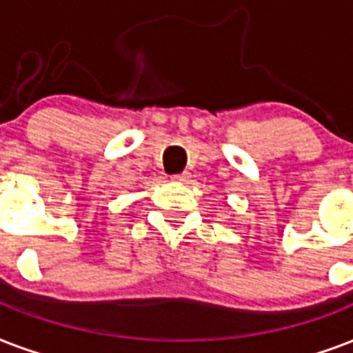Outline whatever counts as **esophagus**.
Here are the masks:
<instances>
[{
	"instance_id": "esophagus-1",
	"label": "esophagus",
	"mask_w": 353,
	"mask_h": 353,
	"mask_svg": "<svg viewBox=\"0 0 353 353\" xmlns=\"http://www.w3.org/2000/svg\"><path fill=\"white\" fill-rule=\"evenodd\" d=\"M188 176H190V173H185V171H182V173L173 174V176H171V179L176 180V182H185V180H188Z\"/></svg>"
}]
</instances>
